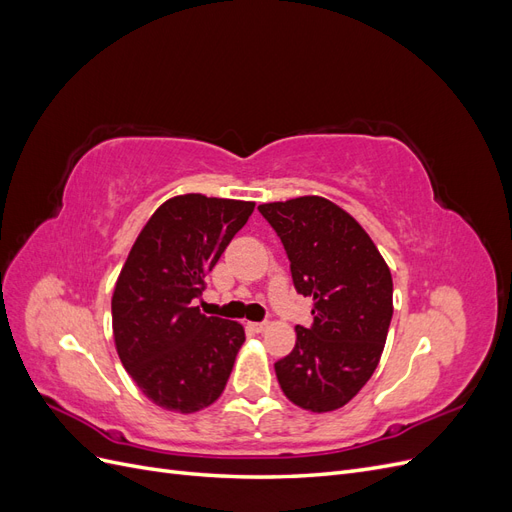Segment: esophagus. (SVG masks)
Instances as JSON below:
<instances>
[{
    "instance_id": "1",
    "label": "esophagus",
    "mask_w": 512,
    "mask_h": 512,
    "mask_svg": "<svg viewBox=\"0 0 512 512\" xmlns=\"http://www.w3.org/2000/svg\"><path fill=\"white\" fill-rule=\"evenodd\" d=\"M250 329L254 333H265L267 331V322H250Z\"/></svg>"
}]
</instances>
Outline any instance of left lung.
Segmentation results:
<instances>
[{"label":"left lung","mask_w":512,"mask_h":512,"mask_svg":"<svg viewBox=\"0 0 512 512\" xmlns=\"http://www.w3.org/2000/svg\"><path fill=\"white\" fill-rule=\"evenodd\" d=\"M290 260L294 288L314 299L312 327L275 363L284 395L303 410L346 406L374 374L393 318V277L350 213L322 196L260 205Z\"/></svg>","instance_id":"left-lung-1"}]
</instances>
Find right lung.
<instances>
[{"mask_svg":"<svg viewBox=\"0 0 512 512\" xmlns=\"http://www.w3.org/2000/svg\"><path fill=\"white\" fill-rule=\"evenodd\" d=\"M254 203L183 194L168 198L134 241L115 284L117 354L153 404L181 414L211 406L245 342L239 322L192 305Z\"/></svg>","mask_w":512,"mask_h":512,"instance_id":"1","label":"right lung"}]
</instances>
